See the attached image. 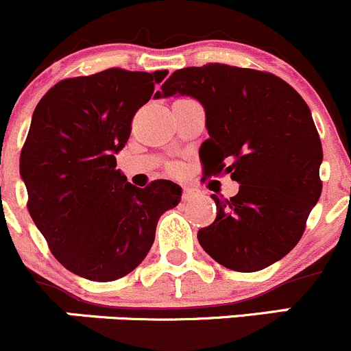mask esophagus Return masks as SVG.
Returning a JSON list of instances; mask_svg holds the SVG:
<instances>
[{"label":"esophagus","instance_id":"1","mask_svg":"<svg viewBox=\"0 0 351 351\" xmlns=\"http://www.w3.org/2000/svg\"><path fill=\"white\" fill-rule=\"evenodd\" d=\"M184 199L189 201V199H194V197H199L201 196V189H197V187H186L184 189Z\"/></svg>","mask_w":351,"mask_h":351}]
</instances>
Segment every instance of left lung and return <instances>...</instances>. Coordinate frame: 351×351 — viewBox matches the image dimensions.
I'll list each match as a JSON object with an SVG mask.
<instances>
[{"label": "left lung", "instance_id": "left-lung-1", "mask_svg": "<svg viewBox=\"0 0 351 351\" xmlns=\"http://www.w3.org/2000/svg\"><path fill=\"white\" fill-rule=\"evenodd\" d=\"M189 95L206 112L199 157L208 176L230 174L239 193L199 228L201 247L221 266L252 273L300 241L322 191V147L305 100L273 73L210 62L177 69L157 99Z\"/></svg>", "mask_w": 351, "mask_h": 351}]
</instances>
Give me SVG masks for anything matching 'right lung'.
I'll use <instances>...</instances> for the list:
<instances>
[{"label": "right lung", "mask_w": 351, "mask_h": 351, "mask_svg": "<svg viewBox=\"0 0 351 351\" xmlns=\"http://www.w3.org/2000/svg\"><path fill=\"white\" fill-rule=\"evenodd\" d=\"M167 73L110 68L66 78L34 110L20 154L27 208L54 258L82 278L114 282L133 271L158 218L179 204L172 180L140 189L116 169L134 114Z\"/></svg>", "instance_id": "add662e5"}]
</instances>
